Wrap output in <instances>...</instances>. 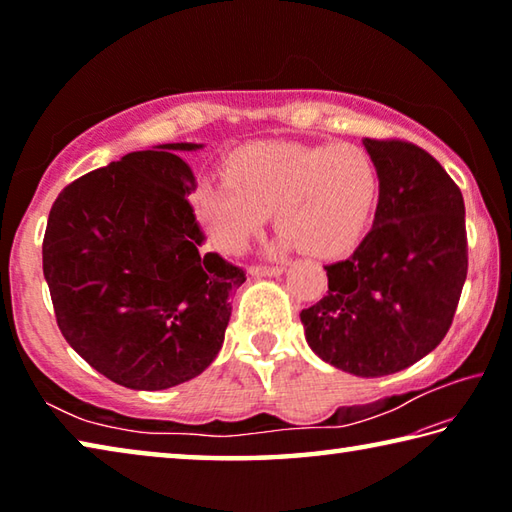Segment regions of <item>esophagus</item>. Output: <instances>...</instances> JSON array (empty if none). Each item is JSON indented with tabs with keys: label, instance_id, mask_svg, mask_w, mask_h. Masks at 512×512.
I'll list each match as a JSON object with an SVG mask.
<instances>
[{
	"label": "esophagus",
	"instance_id": "esophagus-1",
	"mask_svg": "<svg viewBox=\"0 0 512 512\" xmlns=\"http://www.w3.org/2000/svg\"><path fill=\"white\" fill-rule=\"evenodd\" d=\"M284 273V266H250V275L255 277H277Z\"/></svg>",
	"mask_w": 512,
	"mask_h": 512
}]
</instances>
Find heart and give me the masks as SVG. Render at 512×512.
I'll use <instances>...</instances> for the list:
<instances>
[{"instance_id":"1","label":"heart","mask_w":512,"mask_h":512,"mask_svg":"<svg viewBox=\"0 0 512 512\" xmlns=\"http://www.w3.org/2000/svg\"><path fill=\"white\" fill-rule=\"evenodd\" d=\"M377 194V167L359 146L257 142L230 155L225 178L203 180L192 205L221 253L246 250L275 212L284 248L329 259L363 237Z\"/></svg>"}]
</instances>
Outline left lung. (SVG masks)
I'll return each instance as SVG.
<instances>
[{"instance_id": "left-lung-1", "label": "left lung", "mask_w": 512, "mask_h": 512, "mask_svg": "<svg viewBox=\"0 0 512 512\" xmlns=\"http://www.w3.org/2000/svg\"><path fill=\"white\" fill-rule=\"evenodd\" d=\"M363 146L379 173L375 221L325 266L327 296L302 309L309 348L357 377L413 366L452 325L467 277L463 194L436 158L402 140Z\"/></svg>"}]
</instances>
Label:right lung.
<instances>
[{
	"label": "right lung",
	"mask_w": 512,
	"mask_h": 512,
	"mask_svg": "<svg viewBox=\"0 0 512 512\" xmlns=\"http://www.w3.org/2000/svg\"><path fill=\"white\" fill-rule=\"evenodd\" d=\"M160 144L67 185L51 205L42 271L65 341L103 377L164 391L219 354L239 266L205 253L187 196L194 171Z\"/></svg>",
	"instance_id": "add662e5"
}]
</instances>
